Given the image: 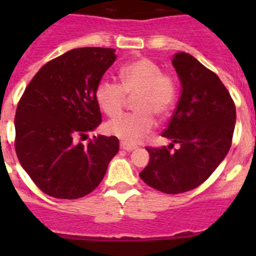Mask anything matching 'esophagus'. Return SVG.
<instances>
[{
  "label": "esophagus",
  "mask_w": 256,
  "mask_h": 256,
  "mask_svg": "<svg viewBox=\"0 0 256 256\" xmlns=\"http://www.w3.org/2000/svg\"><path fill=\"white\" fill-rule=\"evenodd\" d=\"M120 148H122V150H126V151H132V150H136V148H137V146H136V144H126V142L122 141L120 142Z\"/></svg>",
  "instance_id": "esophagus-1"
}]
</instances>
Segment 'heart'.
<instances>
[{"label":"heart","instance_id":"1","mask_svg":"<svg viewBox=\"0 0 256 256\" xmlns=\"http://www.w3.org/2000/svg\"><path fill=\"white\" fill-rule=\"evenodd\" d=\"M120 84L101 80L96 87V100L108 116H116L134 97L132 114L115 118L106 124L108 134L126 142H137L155 126V116L164 120L173 112L178 98L176 79L162 73L158 62L148 58H137L124 65L119 72Z\"/></svg>","mask_w":256,"mask_h":256}]
</instances>
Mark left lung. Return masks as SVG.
I'll list each match as a JSON object with an SVG mask.
<instances>
[{"label":"left lung","instance_id":"obj_1","mask_svg":"<svg viewBox=\"0 0 256 256\" xmlns=\"http://www.w3.org/2000/svg\"><path fill=\"white\" fill-rule=\"evenodd\" d=\"M172 64L182 86L162 133L172 144L146 148L150 162L140 177L152 188L176 195L200 186L223 162L232 144L236 106L219 76L192 55L177 52ZM174 143L180 148L170 152Z\"/></svg>","mask_w":256,"mask_h":256}]
</instances>
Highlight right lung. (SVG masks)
I'll return each instance as SVG.
<instances>
[{
  "label": "right lung",
  "instance_id": "obj_1",
  "mask_svg": "<svg viewBox=\"0 0 256 256\" xmlns=\"http://www.w3.org/2000/svg\"><path fill=\"white\" fill-rule=\"evenodd\" d=\"M115 58L114 48L70 50L38 70L18 104V159L48 196L73 200L88 195L119 151L115 136L78 142L101 124L94 94Z\"/></svg>",
  "mask_w": 256,
  "mask_h": 256
}]
</instances>
